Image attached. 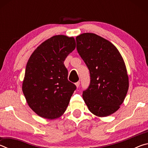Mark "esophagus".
I'll return each instance as SVG.
<instances>
[{"mask_svg":"<svg viewBox=\"0 0 148 148\" xmlns=\"http://www.w3.org/2000/svg\"><path fill=\"white\" fill-rule=\"evenodd\" d=\"M75 84H76V87H78L79 86L80 82H76V83Z\"/></svg>","mask_w":148,"mask_h":148,"instance_id":"obj_1","label":"esophagus"}]
</instances>
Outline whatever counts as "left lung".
Masks as SVG:
<instances>
[{"label":"left lung","mask_w":148,"mask_h":148,"mask_svg":"<svg viewBox=\"0 0 148 148\" xmlns=\"http://www.w3.org/2000/svg\"><path fill=\"white\" fill-rule=\"evenodd\" d=\"M76 40L90 73V84L82 95L84 101L95 116H110L119 108L128 91L123 59L114 45L97 34L84 33Z\"/></svg>","instance_id":"8db88e82"}]
</instances>
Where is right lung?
I'll return each instance as SVG.
<instances>
[{
  "instance_id": "1",
  "label": "right lung",
  "mask_w": 148,
  "mask_h": 148,
  "mask_svg": "<svg viewBox=\"0 0 148 148\" xmlns=\"http://www.w3.org/2000/svg\"><path fill=\"white\" fill-rule=\"evenodd\" d=\"M75 47L73 37L57 35L30 57L22 89L29 107L39 116L53 119L66 111L76 86L68 80L64 61Z\"/></svg>"
}]
</instances>
